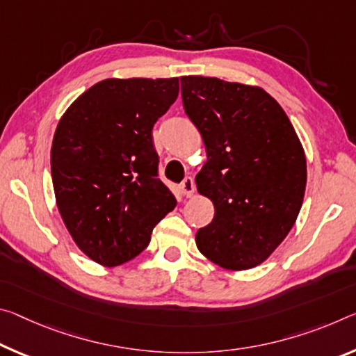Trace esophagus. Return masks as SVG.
I'll list each match as a JSON object with an SVG mask.
<instances>
[{
  "mask_svg": "<svg viewBox=\"0 0 356 356\" xmlns=\"http://www.w3.org/2000/svg\"><path fill=\"white\" fill-rule=\"evenodd\" d=\"M180 191H182V195L185 198H190V196H193L195 193V182L191 177H185L184 182L180 184Z\"/></svg>",
  "mask_w": 356,
  "mask_h": 356,
  "instance_id": "34e87169",
  "label": "esophagus"
}]
</instances>
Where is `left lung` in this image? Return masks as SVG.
Wrapping results in <instances>:
<instances>
[{"label":"left lung","mask_w":356,"mask_h":356,"mask_svg":"<svg viewBox=\"0 0 356 356\" xmlns=\"http://www.w3.org/2000/svg\"><path fill=\"white\" fill-rule=\"evenodd\" d=\"M185 114L204 140L198 193L216 213L196 233L220 268L252 269L282 244L301 211L307 182L302 144L289 115L261 87L217 77H180Z\"/></svg>","instance_id":"1"}]
</instances>
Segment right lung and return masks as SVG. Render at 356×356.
Masks as SVG:
<instances>
[{
  "instance_id": "1",
  "label": "right lung",
  "mask_w": 356,
  "mask_h": 356,
  "mask_svg": "<svg viewBox=\"0 0 356 356\" xmlns=\"http://www.w3.org/2000/svg\"><path fill=\"white\" fill-rule=\"evenodd\" d=\"M179 95V77L106 79L56 125L50 169L56 207L72 241L101 266L131 261L176 207L158 179L155 122Z\"/></svg>"
}]
</instances>
